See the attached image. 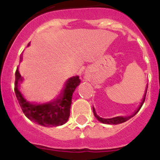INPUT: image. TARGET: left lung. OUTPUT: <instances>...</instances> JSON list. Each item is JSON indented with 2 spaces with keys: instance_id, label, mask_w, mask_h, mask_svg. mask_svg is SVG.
<instances>
[{
  "instance_id": "1",
  "label": "left lung",
  "mask_w": 160,
  "mask_h": 160,
  "mask_svg": "<svg viewBox=\"0 0 160 160\" xmlns=\"http://www.w3.org/2000/svg\"><path fill=\"white\" fill-rule=\"evenodd\" d=\"M147 89H148V85L146 86V90H145V93L144 95H143V98L142 99L141 102H140L139 106L138 107V108L135 111V112L133 113L132 114H131L129 116H117V117L114 118H101L99 115H98V114L96 113V111H95L94 108L93 107V114H94L95 118L99 121L100 122L103 124H108V125H118V124L123 123V122H125L126 121L129 120L131 118H132L133 116H135L137 113L138 112V111L140 110V108L142 106L143 103L145 101V98H146V92H147Z\"/></svg>"
}]
</instances>
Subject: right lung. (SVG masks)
<instances>
[{"label":"right lung","instance_id":"1","mask_svg":"<svg viewBox=\"0 0 160 160\" xmlns=\"http://www.w3.org/2000/svg\"><path fill=\"white\" fill-rule=\"evenodd\" d=\"M22 60V56H21L20 62ZM23 80L18 67L15 72L14 92L24 114L29 120L44 127L60 126L68 121L72 93L80 83L78 75L73 76L66 81L57 98L49 102L41 104L30 102L24 97L20 91L21 83Z\"/></svg>","mask_w":160,"mask_h":160}]
</instances>
